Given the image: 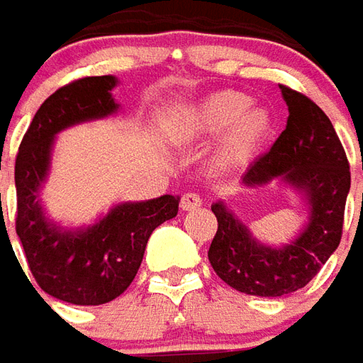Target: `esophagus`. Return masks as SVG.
<instances>
[{
    "mask_svg": "<svg viewBox=\"0 0 363 363\" xmlns=\"http://www.w3.org/2000/svg\"><path fill=\"white\" fill-rule=\"evenodd\" d=\"M199 206H201V199H199V196H196V194H184V196H182V201H179L182 211H194L198 210Z\"/></svg>",
    "mask_w": 363,
    "mask_h": 363,
    "instance_id": "esophagus-1",
    "label": "esophagus"
}]
</instances>
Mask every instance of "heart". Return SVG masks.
I'll return each instance as SVG.
<instances>
[{"instance_id": "heart-1", "label": "heart", "mask_w": 363, "mask_h": 363, "mask_svg": "<svg viewBox=\"0 0 363 363\" xmlns=\"http://www.w3.org/2000/svg\"><path fill=\"white\" fill-rule=\"evenodd\" d=\"M276 130L272 109L245 91L221 89L179 108L167 121V135L184 145H201L220 135L211 153L218 174L242 172L254 162Z\"/></svg>"}]
</instances>
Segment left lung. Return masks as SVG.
Instances as JSON below:
<instances>
[{"label":"left lung","mask_w":363,"mask_h":363,"mask_svg":"<svg viewBox=\"0 0 363 363\" xmlns=\"http://www.w3.org/2000/svg\"><path fill=\"white\" fill-rule=\"evenodd\" d=\"M279 89L289 111L288 125L272 150L247 167L242 186L276 182L289 187L303 203L301 230L288 244H266L225 201L211 203L218 218L208 252L213 272L233 289L262 298L298 291L315 278L340 245L350 194V165L330 118L310 97L286 85Z\"/></svg>","instance_id":"8db88e82"}]
</instances>
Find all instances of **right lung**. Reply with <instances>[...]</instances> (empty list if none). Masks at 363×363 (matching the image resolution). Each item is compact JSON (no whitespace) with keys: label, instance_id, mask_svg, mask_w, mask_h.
<instances>
[{"label":"right lung","instance_id":"right-lung-1","mask_svg":"<svg viewBox=\"0 0 363 363\" xmlns=\"http://www.w3.org/2000/svg\"><path fill=\"white\" fill-rule=\"evenodd\" d=\"M116 85V75H97L51 94L33 116L16 157V232L28 266L45 294L74 306L108 303L130 288L152 232L176 218L179 206V196L169 194L121 201L82 228H63L43 208L41 187L50 176L55 135L116 116L119 104L111 96Z\"/></svg>","mask_w":363,"mask_h":363}]
</instances>
